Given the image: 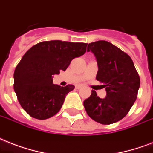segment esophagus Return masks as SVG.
Segmentation results:
<instances>
[{"mask_svg":"<svg viewBox=\"0 0 153 153\" xmlns=\"http://www.w3.org/2000/svg\"><path fill=\"white\" fill-rule=\"evenodd\" d=\"M81 88H82L81 85H76V88H77V89H80Z\"/></svg>","mask_w":153,"mask_h":153,"instance_id":"34e87169","label":"esophagus"}]
</instances>
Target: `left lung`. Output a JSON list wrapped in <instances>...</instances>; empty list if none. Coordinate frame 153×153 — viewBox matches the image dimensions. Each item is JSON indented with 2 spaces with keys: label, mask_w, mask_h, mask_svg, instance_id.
<instances>
[{
  "label": "left lung",
  "mask_w": 153,
  "mask_h": 153,
  "mask_svg": "<svg viewBox=\"0 0 153 153\" xmlns=\"http://www.w3.org/2000/svg\"><path fill=\"white\" fill-rule=\"evenodd\" d=\"M87 51L96 56V79L102 83L107 95L102 99L93 90L84 106L93 120L102 125L113 124L128 114L137 100L140 76L129 56L110 42H92L88 45Z\"/></svg>",
  "instance_id": "obj_1"
}]
</instances>
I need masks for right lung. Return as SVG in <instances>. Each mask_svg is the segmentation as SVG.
Listing matches in <instances>:
<instances>
[{
    "mask_svg": "<svg viewBox=\"0 0 153 153\" xmlns=\"http://www.w3.org/2000/svg\"><path fill=\"white\" fill-rule=\"evenodd\" d=\"M87 43L42 41L28 49L14 71L13 88L23 109L33 118L53 117L75 86L53 84V76L65 71L73 59L84 55Z\"/></svg>",
    "mask_w": 153,
    "mask_h": 153,
    "instance_id": "1",
    "label": "right lung"
}]
</instances>
